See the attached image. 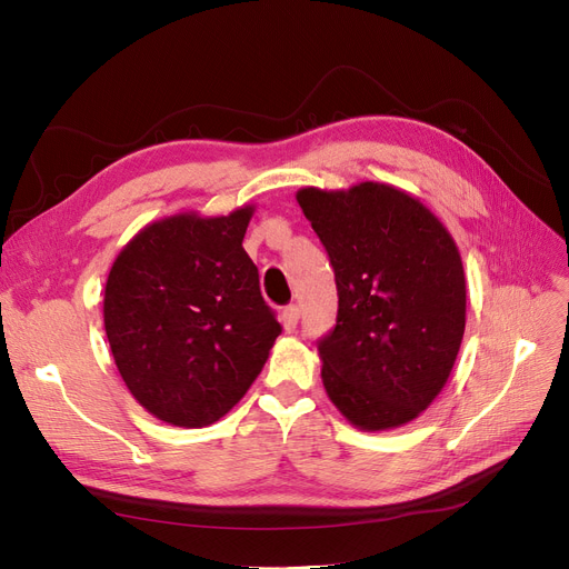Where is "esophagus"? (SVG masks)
<instances>
[{"label": "esophagus", "instance_id": "obj_1", "mask_svg": "<svg viewBox=\"0 0 569 569\" xmlns=\"http://www.w3.org/2000/svg\"><path fill=\"white\" fill-rule=\"evenodd\" d=\"M298 320H300V309L298 307H295V305L283 307V311H281V326H283L286 332H292L295 328H298Z\"/></svg>", "mask_w": 569, "mask_h": 569}]
</instances>
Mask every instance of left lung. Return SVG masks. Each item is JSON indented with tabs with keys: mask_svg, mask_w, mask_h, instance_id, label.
<instances>
[{
	"mask_svg": "<svg viewBox=\"0 0 569 569\" xmlns=\"http://www.w3.org/2000/svg\"><path fill=\"white\" fill-rule=\"evenodd\" d=\"M335 269L337 326L318 341L323 386L351 426L379 432L426 411L465 332V269L441 220L377 181L298 190Z\"/></svg>",
	"mask_w": 569,
	"mask_h": 569,
	"instance_id": "8db88e82",
	"label": "left lung"
}]
</instances>
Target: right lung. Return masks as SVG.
I'll return each instance as SVG.
<instances>
[{"label": "right lung", "mask_w": 569, "mask_h": 569, "mask_svg": "<svg viewBox=\"0 0 569 569\" xmlns=\"http://www.w3.org/2000/svg\"><path fill=\"white\" fill-rule=\"evenodd\" d=\"M253 211L160 218L113 260L104 288L111 353L132 398L164 423L223 418L281 335L241 246Z\"/></svg>", "instance_id": "1"}]
</instances>
